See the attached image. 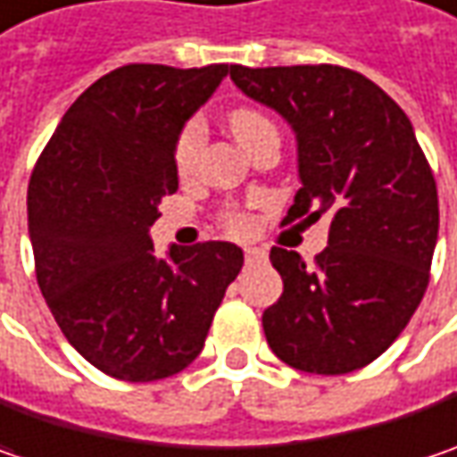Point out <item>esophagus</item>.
Listing matches in <instances>:
<instances>
[{
    "instance_id": "34e87169",
    "label": "esophagus",
    "mask_w": 457,
    "mask_h": 457,
    "mask_svg": "<svg viewBox=\"0 0 457 457\" xmlns=\"http://www.w3.org/2000/svg\"><path fill=\"white\" fill-rule=\"evenodd\" d=\"M266 261V251L263 248H245V266H258Z\"/></svg>"
}]
</instances>
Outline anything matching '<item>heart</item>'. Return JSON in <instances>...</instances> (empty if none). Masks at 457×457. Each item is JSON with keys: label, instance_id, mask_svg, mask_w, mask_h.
Masks as SVG:
<instances>
[{"label": "heart", "instance_id": "b5f03b06", "mask_svg": "<svg viewBox=\"0 0 457 457\" xmlns=\"http://www.w3.org/2000/svg\"><path fill=\"white\" fill-rule=\"evenodd\" d=\"M228 126H229V131H232V137H235L243 147H245L253 137H258V134L277 131V129H274V123H271V119H269L266 113L255 111V108H235V111L228 116ZM202 145H204V123L199 121V119H194V121H188L183 129H180L178 142H175V154H173L175 168H178V173L183 175V178L194 175V170H196ZM225 228H228L229 232H235V235H245V232L251 229V222H248V217H245V214L232 212V214L225 217Z\"/></svg>", "mask_w": 457, "mask_h": 457}]
</instances>
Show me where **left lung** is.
Returning a JSON list of instances; mask_svg holds the SVG:
<instances>
[{
  "label": "left lung",
  "mask_w": 457,
  "mask_h": 457,
  "mask_svg": "<svg viewBox=\"0 0 457 457\" xmlns=\"http://www.w3.org/2000/svg\"><path fill=\"white\" fill-rule=\"evenodd\" d=\"M229 77L297 137L303 188L282 225L331 220L312 266L271 248L284 292L263 310L266 341L295 370L354 372L398 338L427 292L440 228L432 168L398 103L354 69L232 64Z\"/></svg>",
  "instance_id": "obj_1"
}]
</instances>
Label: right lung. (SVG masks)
<instances>
[{
    "label": "right lung",
    "instance_id": "right-lung-1",
    "mask_svg": "<svg viewBox=\"0 0 457 457\" xmlns=\"http://www.w3.org/2000/svg\"><path fill=\"white\" fill-rule=\"evenodd\" d=\"M228 64H126L79 95L28 186L36 279L67 341L100 372L152 383L199 357L243 251L209 240L157 258L149 228L178 191L175 142Z\"/></svg>",
    "mask_w": 457,
    "mask_h": 457
}]
</instances>
